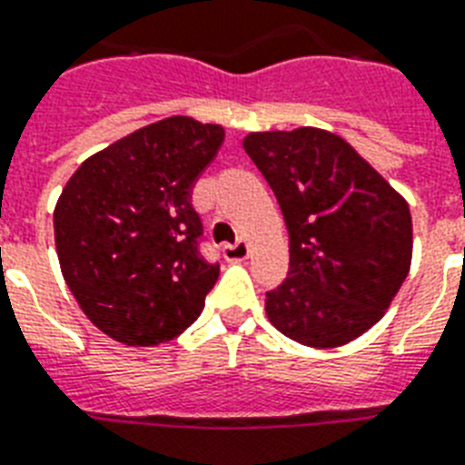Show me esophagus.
<instances>
[{
	"mask_svg": "<svg viewBox=\"0 0 465 465\" xmlns=\"http://www.w3.org/2000/svg\"><path fill=\"white\" fill-rule=\"evenodd\" d=\"M223 256L228 262H244L250 256V242L247 240H237L235 244H223Z\"/></svg>",
	"mask_w": 465,
	"mask_h": 465,
	"instance_id": "34e87169",
	"label": "esophagus"
}]
</instances>
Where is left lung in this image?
I'll list each match as a JSON object with an SVG mask.
<instances>
[{
  "instance_id": "left-lung-1",
  "label": "left lung",
  "mask_w": 465,
  "mask_h": 465,
  "mask_svg": "<svg viewBox=\"0 0 465 465\" xmlns=\"http://www.w3.org/2000/svg\"><path fill=\"white\" fill-rule=\"evenodd\" d=\"M242 146L291 237L288 276L266 292V317L310 348L351 343L384 317L411 271L408 202L326 129L252 132Z\"/></svg>"
}]
</instances>
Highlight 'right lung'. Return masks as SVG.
Segmentation results:
<instances>
[{"instance_id":"add662e5","label":"right lung","mask_w":465,"mask_h":465,"mask_svg":"<svg viewBox=\"0 0 465 465\" xmlns=\"http://www.w3.org/2000/svg\"><path fill=\"white\" fill-rule=\"evenodd\" d=\"M223 136L221 124L174 114L85 158L62 189V276L85 317L117 343H168L202 314L218 263L199 254L202 221L189 192Z\"/></svg>"}]
</instances>
